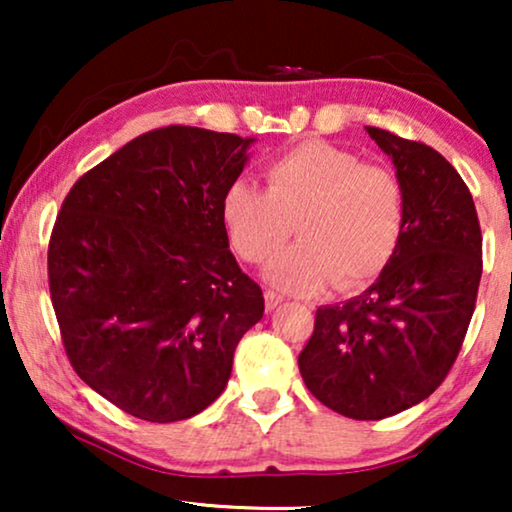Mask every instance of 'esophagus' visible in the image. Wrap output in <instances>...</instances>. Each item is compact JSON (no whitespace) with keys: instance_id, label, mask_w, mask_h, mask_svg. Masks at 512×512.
Segmentation results:
<instances>
[{"instance_id":"obj_1","label":"esophagus","mask_w":512,"mask_h":512,"mask_svg":"<svg viewBox=\"0 0 512 512\" xmlns=\"http://www.w3.org/2000/svg\"><path fill=\"white\" fill-rule=\"evenodd\" d=\"M284 303V298L279 296V293H275V291H265V307H268V310L272 312L275 310V307H279Z\"/></svg>"}]
</instances>
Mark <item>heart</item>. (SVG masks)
<instances>
[{
  "instance_id": "obj_1",
  "label": "heart",
  "mask_w": 512,
  "mask_h": 512,
  "mask_svg": "<svg viewBox=\"0 0 512 512\" xmlns=\"http://www.w3.org/2000/svg\"><path fill=\"white\" fill-rule=\"evenodd\" d=\"M265 191L235 181L221 200V221L242 261H270L291 235L300 240L268 265V279L291 293L328 284L361 289L396 256L405 228L401 179L387 165L361 163L328 142H303L263 167Z\"/></svg>"
}]
</instances>
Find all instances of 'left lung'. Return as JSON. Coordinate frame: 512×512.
Here are the masks:
<instances>
[{
  "instance_id": "left-lung-1",
  "label": "left lung",
  "mask_w": 512,
  "mask_h": 512,
  "mask_svg": "<svg viewBox=\"0 0 512 512\" xmlns=\"http://www.w3.org/2000/svg\"><path fill=\"white\" fill-rule=\"evenodd\" d=\"M366 132L401 179V244L361 296L319 307L298 368L326 408L384 419L429 398L457 361L478 298L482 233L471 191L436 149Z\"/></svg>"
}]
</instances>
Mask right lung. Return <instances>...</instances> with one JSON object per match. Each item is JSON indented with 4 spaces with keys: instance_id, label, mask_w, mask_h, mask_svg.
<instances>
[{
    "instance_id": "obj_1",
    "label": "right lung",
    "mask_w": 512,
    "mask_h": 512,
    "mask_svg": "<svg viewBox=\"0 0 512 512\" xmlns=\"http://www.w3.org/2000/svg\"><path fill=\"white\" fill-rule=\"evenodd\" d=\"M251 142L191 125L144 132L83 174L55 219L48 286L67 359L144 422L212 405L263 317L221 221Z\"/></svg>"
}]
</instances>
